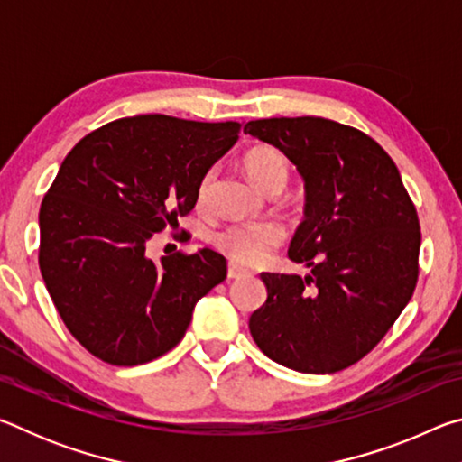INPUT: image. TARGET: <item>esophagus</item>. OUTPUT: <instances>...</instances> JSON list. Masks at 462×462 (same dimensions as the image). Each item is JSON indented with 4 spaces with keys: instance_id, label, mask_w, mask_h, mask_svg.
Listing matches in <instances>:
<instances>
[{
    "instance_id": "34e87169",
    "label": "esophagus",
    "mask_w": 462,
    "mask_h": 462,
    "mask_svg": "<svg viewBox=\"0 0 462 462\" xmlns=\"http://www.w3.org/2000/svg\"><path fill=\"white\" fill-rule=\"evenodd\" d=\"M245 275H246V271L240 269L238 264H234V263L228 264V279H240V277H245Z\"/></svg>"
}]
</instances>
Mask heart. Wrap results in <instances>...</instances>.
<instances>
[{"label":"heart","mask_w":462,"mask_h":462,"mask_svg":"<svg viewBox=\"0 0 462 462\" xmlns=\"http://www.w3.org/2000/svg\"><path fill=\"white\" fill-rule=\"evenodd\" d=\"M242 167L250 181L261 191H269L273 187L283 189L289 179V162L277 148L271 146H254L245 154ZM214 169L203 173L198 183V201L208 199L209 189L214 183ZM283 232L277 224L259 222V224H232L214 234V246L230 261L240 264H261L275 250Z\"/></svg>","instance_id":"obj_1"}]
</instances>
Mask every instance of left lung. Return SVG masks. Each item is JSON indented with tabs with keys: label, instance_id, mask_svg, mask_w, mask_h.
Listing matches in <instances>:
<instances>
[{
	"label": "left lung",
	"instance_id": "obj_1",
	"mask_svg": "<svg viewBox=\"0 0 462 462\" xmlns=\"http://www.w3.org/2000/svg\"><path fill=\"white\" fill-rule=\"evenodd\" d=\"M303 179L306 209L287 256L306 277L263 273L267 301L250 334L271 361L300 373L346 369L371 353L411 300L420 222L391 156L361 130L314 118L253 120Z\"/></svg>",
	"mask_w": 462,
	"mask_h": 462
}]
</instances>
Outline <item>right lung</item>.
<instances>
[{
	"label": "right lung",
	"mask_w": 462,
	"mask_h": 462,
	"mask_svg": "<svg viewBox=\"0 0 462 462\" xmlns=\"http://www.w3.org/2000/svg\"><path fill=\"white\" fill-rule=\"evenodd\" d=\"M238 132V122L134 116L65 156L38 216V264L62 322L93 356L134 366L169 353L195 303L226 279L212 248L154 263L146 245L191 212L199 179Z\"/></svg>",
	"instance_id": "obj_1"
}]
</instances>
